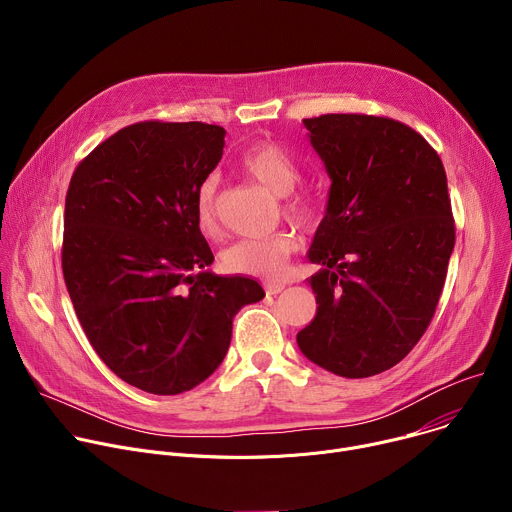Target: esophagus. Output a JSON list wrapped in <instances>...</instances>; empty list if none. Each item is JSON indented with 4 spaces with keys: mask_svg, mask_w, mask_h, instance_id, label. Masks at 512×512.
Here are the masks:
<instances>
[{
    "mask_svg": "<svg viewBox=\"0 0 512 512\" xmlns=\"http://www.w3.org/2000/svg\"><path fill=\"white\" fill-rule=\"evenodd\" d=\"M263 287H265V291H267L269 296H275V294H281V291L285 289V283H281V281H265Z\"/></svg>",
    "mask_w": 512,
    "mask_h": 512,
    "instance_id": "obj_1",
    "label": "esophagus"
}]
</instances>
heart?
Returning a JSON list of instances; mask_svg holds the SVG:
<instances>
[{"label": "heart", "mask_w": 512, "mask_h": 512, "mask_svg": "<svg viewBox=\"0 0 512 512\" xmlns=\"http://www.w3.org/2000/svg\"><path fill=\"white\" fill-rule=\"evenodd\" d=\"M239 168L245 176L281 196V212L300 229H310L318 218V202L306 190H294L302 178V172L281 145L273 141H263L247 150ZM194 216L202 235L218 237L221 221H218L216 206V178H206L194 196ZM298 251V239L294 233H275L263 239H243L231 245L223 253V265L231 273L257 275V277H277L283 273L289 257Z\"/></svg>", "instance_id": "b5f03b06"}]
</instances>
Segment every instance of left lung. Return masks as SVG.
Returning a JSON list of instances; mask_svg holds the SVG:
<instances>
[{
	"label": "left lung",
	"mask_w": 512,
	"mask_h": 512,
	"mask_svg": "<svg viewBox=\"0 0 512 512\" xmlns=\"http://www.w3.org/2000/svg\"><path fill=\"white\" fill-rule=\"evenodd\" d=\"M332 180L310 247L316 318L300 350L346 379L389 371L425 334L456 243L444 164L409 125L379 115L304 119Z\"/></svg>",
	"instance_id": "left-lung-1"
}]
</instances>
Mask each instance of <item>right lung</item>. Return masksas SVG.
<instances>
[{
    "mask_svg": "<svg viewBox=\"0 0 512 512\" xmlns=\"http://www.w3.org/2000/svg\"><path fill=\"white\" fill-rule=\"evenodd\" d=\"M223 148L218 125L139 121L99 143L68 184V296L101 360L145 393L178 395L208 379L235 314L265 296L251 277L204 271L214 255L194 196Z\"/></svg>",
    "mask_w": 512,
    "mask_h": 512,
    "instance_id": "add662e5",
    "label": "right lung"
}]
</instances>
